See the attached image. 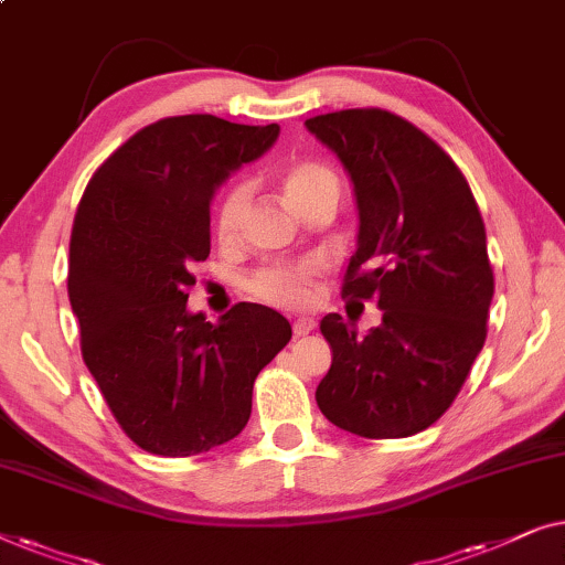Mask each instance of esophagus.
Listing matches in <instances>:
<instances>
[{"label": "esophagus", "instance_id": "34e87169", "mask_svg": "<svg viewBox=\"0 0 565 565\" xmlns=\"http://www.w3.org/2000/svg\"><path fill=\"white\" fill-rule=\"evenodd\" d=\"M317 328V320L315 317H297V320H294V335L297 338H301V335H309V332H312Z\"/></svg>", "mask_w": 565, "mask_h": 565}]
</instances>
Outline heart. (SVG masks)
I'll list each match as a JSON object with an SVG mask.
<instances>
[{"instance_id":"b5f03b06","label":"heart","mask_w":565,"mask_h":565,"mask_svg":"<svg viewBox=\"0 0 565 565\" xmlns=\"http://www.w3.org/2000/svg\"><path fill=\"white\" fill-rule=\"evenodd\" d=\"M281 192L286 204L297 214H305L309 206L320 202H338L340 177L322 161H299L281 173ZM250 192L245 184L230 186L217 204L214 214V230L220 241H235L241 233L245 206H248ZM322 266L317 260H297V264L266 266L248 279V289L258 299L276 307H305L315 297L317 276Z\"/></svg>"}]
</instances>
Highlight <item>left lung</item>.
I'll list each match as a JSON object with an SVG mask.
<instances>
[{"instance_id": "obj_1", "label": "left lung", "mask_w": 565, "mask_h": 565, "mask_svg": "<svg viewBox=\"0 0 565 565\" xmlns=\"http://www.w3.org/2000/svg\"><path fill=\"white\" fill-rule=\"evenodd\" d=\"M305 127L340 158L359 206L343 297L381 309L365 338L322 317L332 363L317 407L361 438H409L450 407L487 340L494 274L481 212L450 156L402 117L343 109Z\"/></svg>"}]
</instances>
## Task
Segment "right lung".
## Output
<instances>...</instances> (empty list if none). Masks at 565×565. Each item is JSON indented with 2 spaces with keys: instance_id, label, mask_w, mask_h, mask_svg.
Masks as SVG:
<instances>
[{
  "instance_id": "obj_1",
  "label": "right lung",
  "mask_w": 565,
  "mask_h": 565,
  "mask_svg": "<svg viewBox=\"0 0 565 565\" xmlns=\"http://www.w3.org/2000/svg\"><path fill=\"white\" fill-rule=\"evenodd\" d=\"M276 138L279 125L166 117L117 148L78 202L68 299L84 363L127 438L153 456L241 435L253 381L291 340L271 307L241 301L217 322L186 307L192 268L210 256L214 189Z\"/></svg>"
}]
</instances>
